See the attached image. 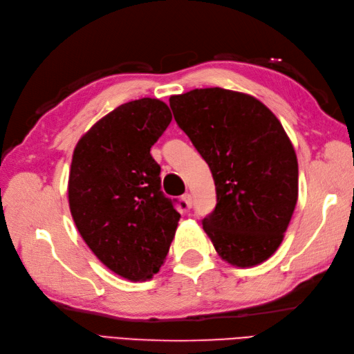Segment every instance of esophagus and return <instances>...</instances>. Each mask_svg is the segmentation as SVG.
<instances>
[{
    "instance_id": "34e87169",
    "label": "esophagus",
    "mask_w": 354,
    "mask_h": 354,
    "mask_svg": "<svg viewBox=\"0 0 354 354\" xmlns=\"http://www.w3.org/2000/svg\"><path fill=\"white\" fill-rule=\"evenodd\" d=\"M181 201H183L186 203L187 208H192L194 207V198H192L190 194H185L183 196H181Z\"/></svg>"
}]
</instances>
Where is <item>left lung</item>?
<instances>
[{
	"instance_id": "1",
	"label": "left lung",
	"mask_w": 354,
	"mask_h": 354,
	"mask_svg": "<svg viewBox=\"0 0 354 354\" xmlns=\"http://www.w3.org/2000/svg\"><path fill=\"white\" fill-rule=\"evenodd\" d=\"M171 111L208 164L217 203L202 227L224 261L260 264L279 248L298 198L291 140L252 95L196 88L169 97Z\"/></svg>"
}]
</instances>
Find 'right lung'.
<instances>
[{
  "label": "right lung",
  "mask_w": 354,
  "mask_h": 354,
  "mask_svg": "<svg viewBox=\"0 0 354 354\" xmlns=\"http://www.w3.org/2000/svg\"><path fill=\"white\" fill-rule=\"evenodd\" d=\"M171 120L158 99L124 103L81 137L72 156L75 226L108 269L133 282L159 272L180 220L177 199L160 190V167L151 155Z\"/></svg>",
  "instance_id": "obj_1"
}]
</instances>
